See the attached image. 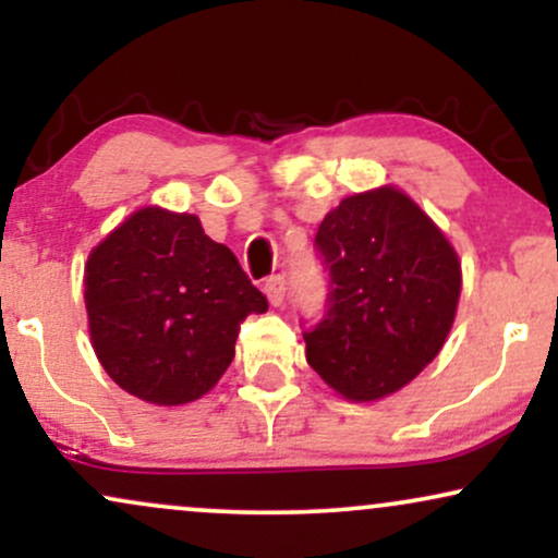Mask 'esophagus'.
I'll return each mask as SVG.
<instances>
[{
    "label": "esophagus",
    "instance_id": "obj_1",
    "mask_svg": "<svg viewBox=\"0 0 558 558\" xmlns=\"http://www.w3.org/2000/svg\"><path fill=\"white\" fill-rule=\"evenodd\" d=\"M265 293L270 299V304L280 306L286 299V275H272V278L265 280Z\"/></svg>",
    "mask_w": 558,
    "mask_h": 558
}]
</instances>
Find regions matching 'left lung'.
Masks as SVG:
<instances>
[{"mask_svg":"<svg viewBox=\"0 0 558 558\" xmlns=\"http://www.w3.org/2000/svg\"><path fill=\"white\" fill-rule=\"evenodd\" d=\"M328 272L323 317L304 328L306 362L351 401H375L438 356L462 291L446 235L396 189L343 198L315 235Z\"/></svg>","mask_w":558,"mask_h":558,"instance_id":"left-lung-1","label":"left lung"}]
</instances>
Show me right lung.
<instances>
[{
    "label": "right lung",
    "instance_id": "obj_1",
    "mask_svg": "<svg viewBox=\"0 0 558 558\" xmlns=\"http://www.w3.org/2000/svg\"><path fill=\"white\" fill-rule=\"evenodd\" d=\"M86 310L96 356L138 399L178 407L207 393L233 362L267 296L194 215L146 207L94 248Z\"/></svg>",
    "mask_w": 558,
    "mask_h": 558
}]
</instances>
